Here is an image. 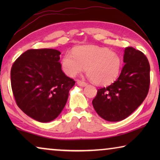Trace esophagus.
Instances as JSON below:
<instances>
[{"mask_svg": "<svg viewBox=\"0 0 160 160\" xmlns=\"http://www.w3.org/2000/svg\"><path fill=\"white\" fill-rule=\"evenodd\" d=\"M76 84H77L78 86L79 87H86L87 86V83L84 82H82V81H80V80H77V82H76Z\"/></svg>", "mask_w": 160, "mask_h": 160, "instance_id": "1", "label": "esophagus"}]
</instances>
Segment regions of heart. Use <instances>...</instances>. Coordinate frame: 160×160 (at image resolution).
Returning a JSON list of instances; mask_svg holds the SVG:
<instances>
[{"instance_id": "b5f03b06", "label": "heart", "mask_w": 160, "mask_h": 160, "mask_svg": "<svg viewBox=\"0 0 160 160\" xmlns=\"http://www.w3.org/2000/svg\"><path fill=\"white\" fill-rule=\"evenodd\" d=\"M61 66L70 77H74L86 68L92 82L98 85H107L119 76L122 61L119 54L107 48L86 45L75 48L72 53L65 54L61 60Z\"/></svg>"}]
</instances>
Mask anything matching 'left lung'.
<instances>
[{
  "label": "left lung",
  "instance_id": "left-lung-1",
  "mask_svg": "<svg viewBox=\"0 0 160 160\" xmlns=\"http://www.w3.org/2000/svg\"><path fill=\"white\" fill-rule=\"evenodd\" d=\"M119 78L110 86L99 89L92 100L96 112L108 122L122 121L138 108L147 96L150 84V65L141 52L132 47L124 51Z\"/></svg>",
  "mask_w": 160,
  "mask_h": 160
}]
</instances>
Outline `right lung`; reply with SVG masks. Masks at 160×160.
<instances>
[{
  "instance_id": "right-lung-1",
  "label": "right lung",
  "mask_w": 160,
  "mask_h": 160,
  "mask_svg": "<svg viewBox=\"0 0 160 160\" xmlns=\"http://www.w3.org/2000/svg\"><path fill=\"white\" fill-rule=\"evenodd\" d=\"M60 54L52 49H29L17 59L11 70V84L17 106L38 122L55 119L75 84L61 69Z\"/></svg>"
}]
</instances>
